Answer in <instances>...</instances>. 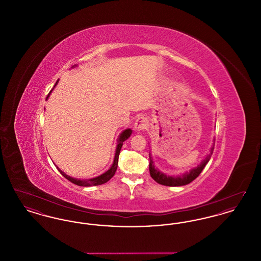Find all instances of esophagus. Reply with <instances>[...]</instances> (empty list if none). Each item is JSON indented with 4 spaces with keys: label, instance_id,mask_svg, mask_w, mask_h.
<instances>
[{
    "label": "esophagus",
    "instance_id": "34e87169",
    "mask_svg": "<svg viewBox=\"0 0 261 261\" xmlns=\"http://www.w3.org/2000/svg\"><path fill=\"white\" fill-rule=\"evenodd\" d=\"M148 126V120L145 117H139L134 123V128L137 131H143Z\"/></svg>",
    "mask_w": 261,
    "mask_h": 261
}]
</instances>
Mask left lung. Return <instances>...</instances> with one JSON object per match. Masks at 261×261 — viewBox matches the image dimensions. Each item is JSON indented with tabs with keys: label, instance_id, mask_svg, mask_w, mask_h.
Returning <instances> with one entry per match:
<instances>
[{
	"label": "left lung",
	"instance_id": "1",
	"mask_svg": "<svg viewBox=\"0 0 261 261\" xmlns=\"http://www.w3.org/2000/svg\"><path fill=\"white\" fill-rule=\"evenodd\" d=\"M213 149H214V145L211 147L210 153L205 156V159L202 162L199 163L198 166L191 169L189 172L182 174V175H178V176L166 175V174L162 173V171H160L158 168H155V166L153 164L152 158H151V154L149 153V174H150L151 178L156 183H159L161 185H164V186L178 187L190 184L192 181H194L199 176L200 172L202 171V169L207 164V162H210L211 154L213 152Z\"/></svg>",
	"mask_w": 261,
	"mask_h": 261
}]
</instances>
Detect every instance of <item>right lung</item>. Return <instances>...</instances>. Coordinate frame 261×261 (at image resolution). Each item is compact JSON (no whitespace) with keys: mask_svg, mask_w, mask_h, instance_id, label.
<instances>
[{"mask_svg":"<svg viewBox=\"0 0 261 261\" xmlns=\"http://www.w3.org/2000/svg\"><path fill=\"white\" fill-rule=\"evenodd\" d=\"M74 66H76V65H74ZM74 66H73V67H74ZM58 82H59V80L56 82L54 88L57 86ZM54 88L50 90V93H49V95L47 96V99H48V98H49V96H50L51 91L54 90ZM131 134H132V130H131V129H126V130H124V131L119 135V138L117 139V146H116V149H115L114 160H113V163H112L111 168H110L108 171H106L105 173L98 176V177H95V178H92V179H82V180H81V179H76V178H72V177L66 175V174L64 173L63 171H62L59 167H57V168L59 169V171L62 173V176H63L64 178H66L67 180H69L71 183H73V184L77 185V186H98V185L105 184V183H107L109 180H111L112 178V176L115 174V171H116V169H117V164H118V158H119L120 149H121V147H122V145H123V142L126 141V140L130 137Z\"/></svg>","mask_w":261,"mask_h":261,"instance_id":"1","label":"right lung"}]
</instances>
